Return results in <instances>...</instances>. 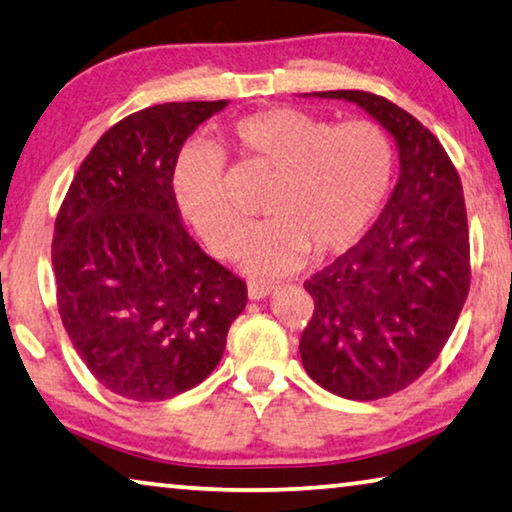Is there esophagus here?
Returning a JSON list of instances; mask_svg holds the SVG:
<instances>
[{
	"mask_svg": "<svg viewBox=\"0 0 512 512\" xmlns=\"http://www.w3.org/2000/svg\"><path fill=\"white\" fill-rule=\"evenodd\" d=\"M276 289L278 285H271V282H250L248 296L253 301H259V299H266V296H271Z\"/></svg>",
	"mask_w": 512,
	"mask_h": 512,
	"instance_id": "esophagus-1",
	"label": "esophagus"
}]
</instances>
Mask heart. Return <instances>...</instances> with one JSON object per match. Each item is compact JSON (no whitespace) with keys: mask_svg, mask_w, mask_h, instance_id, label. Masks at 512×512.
Wrapping results in <instances>:
<instances>
[{"mask_svg":"<svg viewBox=\"0 0 512 512\" xmlns=\"http://www.w3.org/2000/svg\"><path fill=\"white\" fill-rule=\"evenodd\" d=\"M230 144L243 160L278 174L264 204L271 220L243 248V266L259 278L287 276L310 250L322 259L352 250L375 225L393 186L395 147L375 121L335 126L317 114L273 108L236 121ZM172 188L211 253L232 257L246 216L227 190L220 149L207 142L183 147Z\"/></svg>","mask_w":512,"mask_h":512,"instance_id":"b5f03b06","label":"heart"}]
</instances>
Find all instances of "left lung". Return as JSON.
Instances as JSON below:
<instances>
[{"label":"left lung","mask_w":512,"mask_h":512,"mask_svg":"<svg viewBox=\"0 0 512 512\" xmlns=\"http://www.w3.org/2000/svg\"><path fill=\"white\" fill-rule=\"evenodd\" d=\"M370 114L393 137L400 177L375 227L305 282L315 312L301 335L308 375L340 398L379 400L423 375L469 292L462 183L437 137L368 91H315Z\"/></svg>","instance_id":"8db88e82"}]
</instances>
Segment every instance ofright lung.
<instances>
[{"label":"right lung","instance_id":"right-lung-1","mask_svg":"<svg viewBox=\"0 0 512 512\" xmlns=\"http://www.w3.org/2000/svg\"><path fill=\"white\" fill-rule=\"evenodd\" d=\"M227 101L163 103L114 124L61 204L52 269L64 329L105 388L160 402L207 379L248 301L246 282L181 225L183 142Z\"/></svg>","mask_w":512,"mask_h":512}]
</instances>
